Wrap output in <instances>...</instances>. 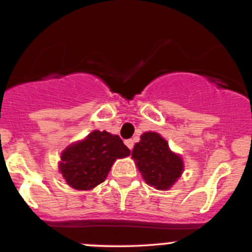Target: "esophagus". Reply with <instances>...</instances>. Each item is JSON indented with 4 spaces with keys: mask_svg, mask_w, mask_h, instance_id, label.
Masks as SVG:
<instances>
[{
    "mask_svg": "<svg viewBox=\"0 0 252 252\" xmlns=\"http://www.w3.org/2000/svg\"><path fill=\"white\" fill-rule=\"evenodd\" d=\"M125 145L127 146V147L130 148V150H132V148H133V141H132V140H127V141H125Z\"/></svg>",
    "mask_w": 252,
    "mask_h": 252,
    "instance_id": "obj_1",
    "label": "esophagus"
}]
</instances>
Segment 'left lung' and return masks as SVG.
<instances>
[{
	"label": "left lung",
	"mask_w": 252,
	"mask_h": 252,
	"mask_svg": "<svg viewBox=\"0 0 252 252\" xmlns=\"http://www.w3.org/2000/svg\"><path fill=\"white\" fill-rule=\"evenodd\" d=\"M132 158L146 183L158 190H168L184 171L182 157L169 148L159 133L148 131L141 135L132 150Z\"/></svg>",
	"instance_id": "8db88e82"
}]
</instances>
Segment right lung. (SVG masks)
<instances>
[{
  "label": "right lung",
  "mask_w": 252,
  "mask_h": 252,
  "mask_svg": "<svg viewBox=\"0 0 252 252\" xmlns=\"http://www.w3.org/2000/svg\"><path fill=\"white\" fill-rule=\"evenodd\" d=\"M131 151L117 135L94 130L84 140L69 145L62 152L59 172L66 184L76 190H92L106 179L117 158Z\"/></svg>",
  "instance_id": "right-lung-1"
}]
</instances>
